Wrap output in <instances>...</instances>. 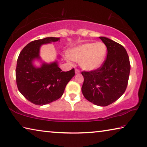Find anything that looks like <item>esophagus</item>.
<instances>
[{
    "instance_id": "esophagus-1",
    "label": "esophagus",
    "mask_w": 147,
    "mask_h": 147,
    "mask_svg": "<svg viewBox=\"0 0 147 147\" xmlns=\"http://www.w3.org/2000/svg\"><path fill=\"white\" fill-rule=\"evenodd\" d=\"M75 74H80V71H79V70H78V69H75Z\"/></svg>"
}]
</instances>
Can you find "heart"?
Wrapping results in <instances>:
<instances>
[{
  "label": "heart",
  "instance_id": "heart-1",
  "mask_svg": "<svg viewBox=\"0 0 147 147\" xmlns=\"http://www.w3.org/2000/svg\"><path fill=\"white\" fill-rule=\"evenodd\" d=\"M107 52V46L102 42H88L72 48L69 52V57L74 61L80 62L82 69L92 71L103 65Z\"/></svg>",
  "mask_w": 147,
  "mask_h": 147
}]
</instances>
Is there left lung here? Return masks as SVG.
I'll return each mask as SVG.
<instances>
[{"instance_id":"obj_1","label":"left lung","mask_w":147,"mask_h":147,"mask_svg":"<svg viewBox=\"0 0 147 147\" xmlns=\"http://www.w3.org/2000/svg\"><path fill=\"white\" fill-rule=\"evenodd\" d=\"M107 48V59L95 71L82 72V92L85 98L97 106L105 107L122 96L130 73L129 59L125 49L110 38L100 36Z\"/></svg>"}]
</instances>
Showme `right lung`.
<instances>
[{"label": "right lung", "instance_id": "1", "mask_svg": "<svg viewBox=\"0 0 147 147\" xmlns=\"http://www.w3.org/2000/svg\"><path fill=\"white\" fill-rule=\"evenodd\" d=\"M59 40L56 37H46L32 41L20 53L16 71V83L21 94L32 103L42 106L56 101L74 76V69L62 71L57 59L48 63L41 59V46ZM60 58L57 55V59ZM36 61L41 62L39 67L34 64Z\"/></svg>", "mask_w": 147, "mask_h": 147}]
</instances>
